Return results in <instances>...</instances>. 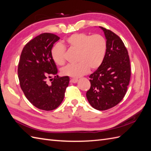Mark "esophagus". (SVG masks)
Listing matches in <instances>:
<instances>
[{
	"mask_svg": "<svg viewBox=\"0 0 151 151\" xmlns=\"http://www.w3.org/2000/svg\"><path fill=\"white\" fill-rule=\"evenodd\" d=\"M78 79H76V78H72L70 79V83H76L78 82Z\"/></svg>",
	"mask_w": 151,
	"mask_h": 151,
	"instance_id": "34e87169",
	"label": "esophagus"
}]
</instances>
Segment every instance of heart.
I'll return each mask as SVG.
<instances>
[{
    "label": "heart",
    "instance_id": "b5f03b06",
    "mask_svg": "<svg viewBox=\"0 0 151 151\" xmlns=\"http://www.w3.org/2000/svg\"><path fill=\"white\" fill-rule=\"evenodd\" d=\"M72 49L78 51V63L68 65L62 68L63 76L79 78L89 72L97 70L103 63L107 51V41L103 36L96 34L91 35L86 32L75 33L66 40ZM52 60L58 65L66 62V49L61 44H56L51 50Z\"/></svg>",
    "mask_w": 151,
    "mask_h": 151
}]
</instances>
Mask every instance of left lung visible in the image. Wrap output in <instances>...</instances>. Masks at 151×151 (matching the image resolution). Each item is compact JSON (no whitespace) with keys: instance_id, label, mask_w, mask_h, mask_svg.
Returning a JSON list of instances; mask_svg holds the SVG:
<instances>
[{"instance_id":"8db88e82","label":"left lung","mask_w":151,"mask_h":151,"mask_svg":"<svg viewBox=\"0 0 151 151\" xmlns=\"http://www.w3.org/2000/svg\"><path fill=\"white\" fill-rule=\"evenodd\" d=\"M103 30L107 51L103 63L90 76L91 86L86 92L90 105L100 111L118 104L126 95L131 78V65L127 50L118 35Z\"/></svg>"}]
</instances>
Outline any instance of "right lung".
Segmentation results:
<instances>
[{
	"instance_id": "1",
	"label": "right lung",
	"mask_w": 151,
	"mask_h": 151,
	"mask_svg": "<svg viewBox=\"0 0 151 151\" xmlns=\"http://www.w3.org/2000/svg\"><path fill=\"white\" fill-rule=\"evenodd\" d=\"M59 40L52 33L37 36L25 45L18 63V79L25 96L36 108L45 111L55 109L61 104L69 84L68 76H55L58 69L51 50ZM52 75L55 78L49 83Z\"/></svg>"
}]
</instances>
